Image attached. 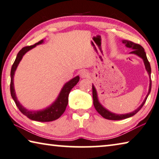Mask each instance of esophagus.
Here are the masks:
<instances>
[{
    "label": "esophagus",
    "mask_w": 159,
    "mask_h": 159,
    "mask_svg": "<svg viewBox=\"0 0 159 159\" xmlns=\"http://www.w3.org/2000/svg\"><path fill=\"white\" fill-rule=\"evenodd\" d=\"M80 76H81L82 78H87L89 77V74L87 70H83V71L81 72V73H80Z\"/></svg>",
    "instance_id": "34e87169"
}]
</instances>
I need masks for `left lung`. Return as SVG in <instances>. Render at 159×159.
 I'll return each instance as SVG.
<instances>
[{
  "instance_id": "left-lung-1",
  "label": "left lung",
  "mask_w": 159,
  "mask_h": 159,
  "mask_svg": "<svg viewBox=\"0 0 159 159\" xmlns=\"http://www.w3.org/2000/svg\"><path fill=\"white\" fill-rule=\"evenodd\" d=\"M123 43L125 44V46L128 48H131L133 49L132 52H130V53H134L136 54V55L139 56L140 58H142L144 61V65H145V67L146 70H147V72H149V77H151V66H150V63L148 59L147 58V55H146V53L144 51V49L143 48L142 46L141 45H139L138 43H135L134 42H132L131 41H128V40H123ZM151 89H152V80L150 79V84H149V92H148L147 97H146L144 101H143V103H142V105L139 106V107L136 109L134 111L130 113H127V114H124V115H117V114L115 113H112L110 111H108L106 110V108H104L101 105L100 103L98 102V98H97V91L95 89L94 86L92 85V96H93V106L96 108V110L98 112L100 115L103 117V118L107 119V120H123L127 118H129V117L133 116L135 115L137 112H138L140 109L142 108V106H144V104L145 103L146 101H147V98L149 96V93L151 92Z\"/></svg>"
}]
</instances>
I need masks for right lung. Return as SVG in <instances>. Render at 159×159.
Returning <instances> with one entry per match:
<instances>
[{"label": "right lung", "mask_w": 159, "mask_h": 159, "mask_svg": "<svg viewBox=\"0 0 159 159\" xmlns=\"http://www.w3.org/2000/svg\"><path fill=\"white\" fill-rule=\"evenodd\" d=\"M42 43L43 40H41L39 41V42L34 44V45L25 46V47L21 49L19 51V53H17L16 59H15L14 63L12 65L11 72H10V77H11V80H10V93H11V96L15 102V104H16L17 108H19V110L21 111V113L24 114V115L27 116V118L36 121L50 122L59 118L62 115V113H64L65 111H66L67 105V103H68L69 93L72 88H73L77 84V82H79L80 77H75L64 85V87L62 89L61 93H60L57 100L52 104L50 107L39 111H30L23 107V106L20 103L19 101H18L16 96H15L13 84V77L15 72V70H16L18 64H19L21 60H22V56H24L28 51H30V49L35 47L36 45H38V44H41Z\"/></svg>", "instance_id": "add662e5"}]
</instances>
